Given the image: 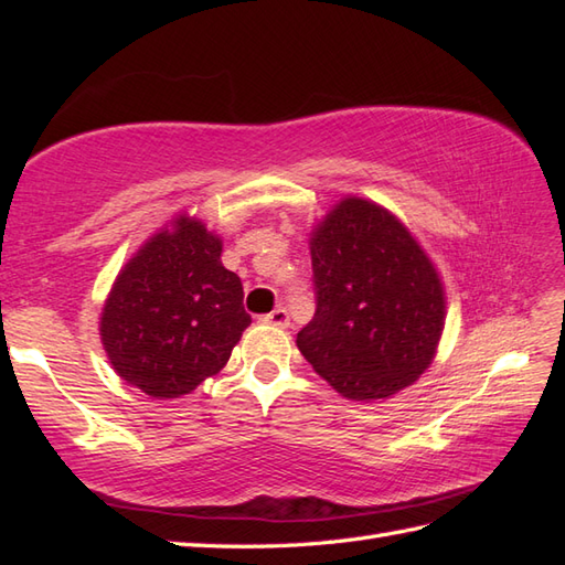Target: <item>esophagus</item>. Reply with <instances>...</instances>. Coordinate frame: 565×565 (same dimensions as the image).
<instances>
[{"instance_id":"esophagus-1","label":"esophagus","mask_w":565,"mask_h":565,"mask_svg":"<svg viewBox=\"0 0 565 565\" xmlns=\"http://www.w3.org/2000/svg\"><path fill=\"white\" fill-rule=\"evenodd\" d=\"M259 320L267 322V326H274V328H289V310L279 306V308H274L271 313L262 316Z\"/></svg>"}]
</instances>
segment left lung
<instances>
[{"mask_svg":"<svg viewBox=\"0 0 565 565\" xmlns=\"http://www.w3.org/2000/svg\"><path fill=\"white\" fill-rule=\"evenodd\" d=\"M316 316L296 344L344 398H388L423 374L444 328L439 276L413 235L344 199L310 239Z\"/></svg>","mask_w":565,"mask_h":565,"instance_id":"8db88e82","label":"left lung"}]
</instances>
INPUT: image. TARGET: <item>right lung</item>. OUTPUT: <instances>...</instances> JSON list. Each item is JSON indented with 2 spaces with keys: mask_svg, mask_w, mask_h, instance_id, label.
I'll use <instances>...</instances> for the list:
<instances>
[{
  "mask_svg": "<svg viewBox=\"0 0 565 565\" xmlns=\"http://www.w3.org/2000/svg\"><path fill=\"white\" fill-rule=\"evenodd\" d=\"M223 243L182 218L130 259L102 316L116 374L152 398H179L218 374L252 318L243 281L221 264Z\"/></svg>",
  "mask_w": 565,
  "mask_h": 565,
  "instance_id": "1",
  "label": "right lung"
}]
</instances>
